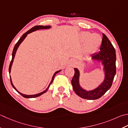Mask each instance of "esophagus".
<instances>
[{
	"instance_id": "1",
	"label": "esophagus",
	"mask_w": 128,
	"mask_h": 128,
	"mask_svg": "<svg viewBox=\"0 0 128 128\" xmlns=\"http://www.w3.org/2000/svg\"><path fill=\"white\" fill-rule=\"evenodd\" d=\"M70 62H71V64L72 65V66H75V65L76 64V61L75 60H74V59L72 60Z\"/></svg>"
}]
</instances>
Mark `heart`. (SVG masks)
Segmentation results:
<instances>
[{"label":"heart","instance_id":"obj_1","mask_svg":"<svg viewBox=\"0 0 128 128\" xmlns=\"http://www.w3.org/2000/svg\"><path fill=\"white\" fill-rule=\"evenodd\" d=\"M82 40L86 42L88 48L92 50H96L100 46L102 39L101 36L98 34H91L88 32H82L81 34Z\"/></svg>","mask_w":128,"mask_h":128}]
</instances>
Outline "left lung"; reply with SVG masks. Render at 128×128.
Wrapping results in <instances>:
<instances>
[{
    "label": "left lung",
    "instance_id": "obj_1",
    "mask_svg": "<svg viewBox=\"0 0 128 128\" xmlns=\"http://www.w3.org/2000/svg\"><path fill=\"white\" fill-rule=\"evenodd\" d=\"M92 59L101 62L103 65L105 74L103 82L96 88L87 91L80 86V72L77 68H74L75 73L72 80V84L75 92L80 97L88 100H96L100 98L110 88L116 74V50L109 39L103 33L100 51L92 54Z\"/></svg>",
    "mask_w": 128,
    "mask_h": 128
}]
</instances>
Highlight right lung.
I'll use <instances>...</instances> for the list:
<instances>
[{"mask_svg": "<svg viewBox=\"0 0 128 128\" xmlns=\"http://www.w3.org/2000/svg\"><path fill=\"white\" fill-rule=\"evenodd\" d=\"M50 27H51L50 26H34V27H32V29L29 30L28 31L26 32H25V33H24L23 35H22V36L19 39L18 42H16V45H15V46H14V49H13V50H12V59L11 62H10V64L9 67V73H10V72H11V68H12V62H13V60H14V57H15V55H16V52L17 49H18V47H19V46H20V44L22 43V42L24 40L25 38H26V36H27V35L28 34H29V33H31V32H34V31L36 30L49 29V28H50ZM60 71H61V70H58V71H57V72H55V73H54V75H53V76H52V80H51L50 82L49 86H48L47 88H46V90H45L44 91L42 92H40V93L36 94H34V95H26V94H22V93H21V92H20L18 90H16V87H15V86H14V85H13V84H12V81L11 77H10V82H11V84H12V86L13 87V88H14L15 90H16L18 92H19V93L22 96L24 97V98H36V97H38V96H40L41 95L43 94L44 93H45V92H46L48 90L50 86V84L52 83V82H53V80H54L55 76H56V75L58 73V72H60Z\"/></svg>", "mask_w": 128, "mask_h": 128, "instance_id": "1", "label": "right lung"}]
</instances>
